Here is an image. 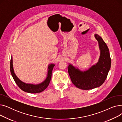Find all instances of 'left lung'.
<instances>
[{
    "label": "left lung",
    "mask_w": 122,
    "mask_h": 122,
    "mask_svg": "<svg viewBox=\"0 0 122 122\" xmlns=\"http://www.w3.org/2000/svg\"><path fill=\"white\" fill-rule=\"evenodd\" d=\"M94 36L98 42L100 51L97 63L86 71H81L70 64L68 71L73 84L83 90H88L101 86L103 84L111 67L109 50L106 43L97 34Z\"/></svg>",
    "instance_id": "8db88e82"
}]
</instances>
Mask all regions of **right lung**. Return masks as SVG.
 Returning a JSON list of instances; mask_svg holds the SVG:
<instances>
[{"mask_svg":"<svg viewBox=\"0 0 122 122\" xmlns=\"http://www.w3.org/2000/svg\"><path fill=\"white\" fill-rule=\"evenodd\" d=\"M55 64H51L48 65V72L47 76L46 79L43 82L40 84L34 85L30 84H26L21 81L19 79L17 76L14 73L13 69V60L12 56H11V58L10 60V72L12 77L15 81L16 84L18 86L20 87L22 91L28 93H40L43 92L45 89H46L48 86L49 84V82L51 78V75H52V72L54 67Z\"/></svg>","mask_w":122,"mask_h":122,"instance_id":"1","label":"right lung"}]
</instances>
